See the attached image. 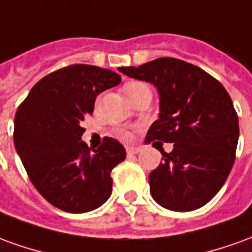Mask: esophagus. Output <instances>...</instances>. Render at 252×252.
<instances>
[{
    "mask_svg": "<svg viewBox=\"0 0 252 252\" xmlns=\"http://www.w3.org/2000/svg\"><path fill=\"white\" fill-rule=\"evenodd\" d=\"M126 154H137L140 153V147H133V146H128L126 148Z\"/></svg>",
    "mask_w": 252,
    "mask_h": 252,
    "instance_id": "34e87169",
    "label": "esophagus"
}]
</instances>
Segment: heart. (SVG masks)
<instances>
[{
  "label": "heart",
  "mask_w": 252,
  "mask_h": 252,
  "mask_svg": "<svg viewBox=\"0 0 252 252\" xmlns=\"http://www.w3.org/2000/svg\"><path fill=\"white\" fill-rule=\"evenodd\" d=\"M142 86H144V83L143 82H129L124 86V92H126V95L129 97L136 89L142 88ZM117 135L120 137H123V139H129V137H131V133L128 131H126V129H119V131H117Z\"/></svg>",
  "instance_id": "obj_1"
}]
</instances>
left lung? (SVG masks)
<instances>
[{
	"instance_id": "8db88e82",
	"label": "left lung",
	"mask_w": 252,
	"mask_h": 252,
	"mask_svg": "<svg viewBox=\"0 0 252 252\" xmlns=\"http://www.w3.org/2000/svg\"><path fill=\"white\" fill-rule=\"evenodd\" d=\"M119 70L158 90L160 112L146 143H174L171 153L160 151L163 162L150 173L153 198L175 212L208 204L231 173L238 146V115L227 90L202 68L175 58Z\"/></svg>"
}]
</instances>
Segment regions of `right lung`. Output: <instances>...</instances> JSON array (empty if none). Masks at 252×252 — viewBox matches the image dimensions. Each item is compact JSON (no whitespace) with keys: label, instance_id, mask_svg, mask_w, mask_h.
<instances>
[{"label":"right lung","instance_id":"add662e5","mask_svg":"<svg viewBox=\"0 0 252 252\" xmlns=\"http://www.w3.org/2000/svg\"><path fill=\"white\" fill-rule=\"evenodd\" d=\"M120 82L115 71L72 64L41 78L19 106L14 147L31 182L51 205L85 213L110 197V171L126 159V148L105 137L92 150L82 140L81 123L93 113L95 97Z\"/></svg>","mask_w":252,"mask_h":252}]
</instances>
